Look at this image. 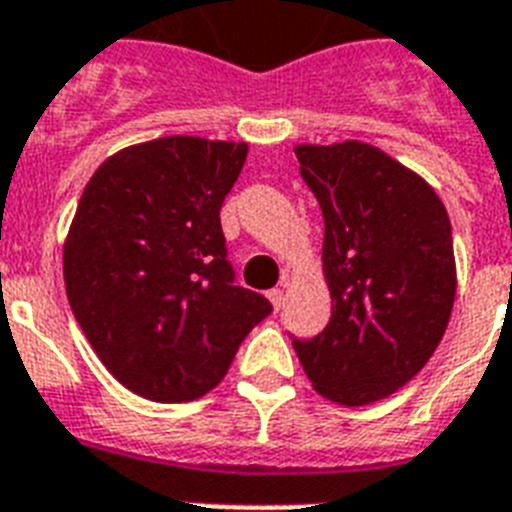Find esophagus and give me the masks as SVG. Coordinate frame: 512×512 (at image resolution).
Returning a JSON list of instances; mask_svg holds the SVG:
<instances>
[{"label":"esophagus","instance_id":"esophagus-1","mask_svg":"<svg viewBox=\"0 0 512 512\" xmlns=\"http://www.w3.org/2000/svg\"><path fill=\"white\" fill-rule=\"evenodd\" d=\"M268 300H271V303H273V308H276V311H279L281 305H284V289L273 287L271 292H268Z\"/></svg>","mask_w":512,"mask_h":512}]
</instances>
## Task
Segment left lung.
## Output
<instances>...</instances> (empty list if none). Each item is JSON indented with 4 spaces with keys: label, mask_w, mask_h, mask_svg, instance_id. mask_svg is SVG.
<instances>
[{
    "label": "left lung",
    "mask_w": 512,
    "mask_h": 512,
    "mask_svg": "<svg viewBox=\"0 0 512 512\" xmlns=\"http://www.w3.org/2000/svg\"><path fill=\"white\" fill-rule=\"evenodd\" d=\"M324 215L332 319L289 335L308 380L337 404L390 396L428 364L454 305V241L444 204L380 148L297 146Z\"/></svg>",
    "instance_id": "8db88e82"
}]
</instances>
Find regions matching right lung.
I'll return each instance as SVG.
<instances>
[{
  "instance_id": "add662e5",
  "label": "right lung",
  "mask_w": 512,
  "mask_h": 512,
  "mask_svg": "<svg viewBox=\"0 0 512 512\" xmlns=\"http://www.w3.org/2000/svg\"><path fill=\"white\" fill-rule=\"evenodd\" d=\"M244 143L172 135L124 148L84 188L63 249L79 327L124 388L193 401L273 311L236 284L220 207Z\"/></svg>"
}]
</instances>
